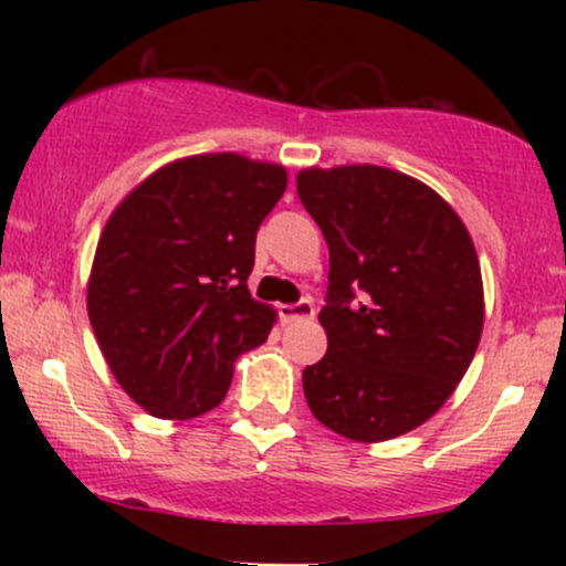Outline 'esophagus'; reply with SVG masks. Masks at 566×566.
I'll return each instance as SVG.
<instances>
[{"label": "esophagus", "mask_w": 566, "mask_h": 566, "mask_svg": "<svg viewBox=\"0 0 566 566\" xmlns=\"http://www.w3.org/2000/svg\"><path fill=\"white\" fill-rule=\"evenodd\" d=\"M282 319L284 322H303V319H314L316 308L311 301H297V303H290V305H282Z\"/></svg>", "instance_id": "1"}]
</instances>
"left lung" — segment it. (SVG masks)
<instances>
[{
  "mask_svg": "<svg viewBox=\"0 0 566 566\" xmlns=\"http://www.w3.org/2000/svg\"><path fill=\"white\" fill-rule=\"evenodd\" d=\"M297 197L329 247L327 354L303 369L305 401L346 439L401 437L450 399L482 337L469 231L437 191L386 167L303 170Z\"/></svg>",
  "mask_w": 566,
  "mask_h": 566,
  "instance_id": "left-lung-1",
  "label": "left lung"
}]
</instances>
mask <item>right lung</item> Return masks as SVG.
<instances>
[{"label": "right lung", "mask_w": 566, "mask_h": 566, "mask_svg": "<svg viewBox=\"0 0 566 566\" xmlns=\"http://www.w3.org/2000/svg\"><path fill=\"white\" fill-rule=\"evenodd\" d=\"M287 172L239 154L161 167L108 218L87 311L114 378L154 418L188 420L223 401L242 350L274 311L252 301L255 237Z\"/></svg>", "instance_id": "add662e5"}]
</instances>
